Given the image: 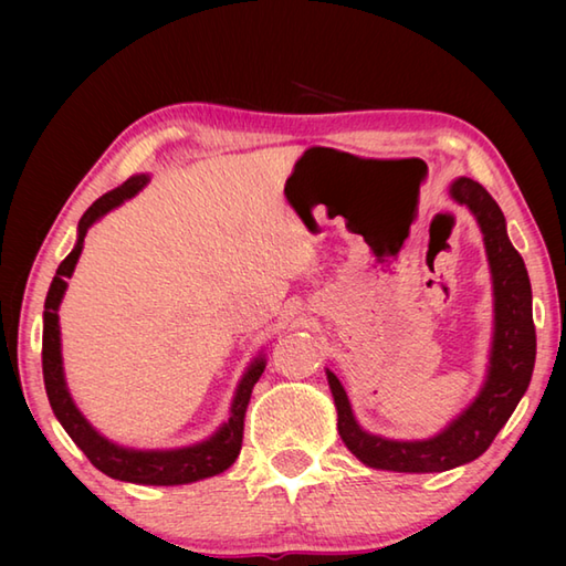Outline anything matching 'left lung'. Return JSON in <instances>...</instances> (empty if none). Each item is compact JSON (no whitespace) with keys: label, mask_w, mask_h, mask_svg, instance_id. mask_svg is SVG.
Here are the masks:
<instances>
[{"label":"left lung","mask_w":566,"mask_h":566,"mask_svg":"<svg viewBox=\"0 0 566 566\" xmlns=\"http://www.w3.org/2000/svg\"><path fill=\"white\" fill-rule=\"evenodd\" d=\"M450 191L457 201L472 209L482 226L491 276H494L496 331L489 379L476 401L438 438L396 442L369 436L355 423L343 384L328 369V384L335 406H338L340 438L347 450L367 467L391 469V472H444V469L476 460L489 450L499 430L506 426L533 377V292L525 262L506 235V219H503L494 197L474 179L460 177Z\"/></svg>","instance_id":"obj_1"}]
</instances>
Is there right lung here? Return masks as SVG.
<instances>
[{
    "mask_svg": "<svg viewBox=\"0 0 566 566\" xmlns=\"http://www.w3.org/2000/svg\"><path fill=\"white\" fill-rule=\"evenodd\" d=\"M146 182H148L146 175L126 179L122 187L114 191H106L104 197L94 201L80 219L77 245L63 262H60V268L53 276L51 290H48V296H45L43 379H45L48 401H51V406H53V413L67 430V436L75 440L77 448L87 454V460L97 467L99 472H104L106 476L122 479V482L172 486V484H189V482H197V479L221 474L223 469H228L235 462L240 444H243L245 411H248V403L252 396V387H255L260 375L264 371V363L262 359H255V365L248 369V375L243 377V381H240L228 423L219 432H216L211 440L195 444V448H185V450L140 452V450L118 448V444L104 440L99 432L82 418L75 403H72L67 387H65V379H63V363H60V328H57L60 298H63L67 280L77 264L87 228L97 221L99 216L118 207L124 199L134 197Z\"/></svg>",
    "mask_w": 566,
    "mask_h": 566,
    "instance_id": "add662e5",
    "label": "right lung"
}]
</instances>
